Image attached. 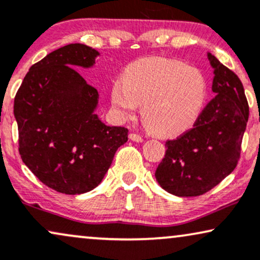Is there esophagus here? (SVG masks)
<instances>
[{
    "label": "esophagus",
    "mask_w": 260,
    "mask_h": 260,
    "mask_svg": "<svg viewBox=\"0 0 260 260\" xmlns=\"http://www.w3.org/2000/svg\"><path fill=\"white\" fill-rule=\"evenodd\" d=\"M129 139L133 140V141H138V143H141V141L144 140L143 137L139 136V134H137V133H131L129 134Z\"/></svg>",
    "instance_id": "obj_1"
}]
</instances>
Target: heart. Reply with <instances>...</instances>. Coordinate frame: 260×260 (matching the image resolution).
Segmentation results:
<instances>
[{
  "instance_id": "1",
  "label": "heart",
  "mask_w": 260,
  "mask_h": 260,
  "mask_svg": "<svg viewBox=\"0 0 260 260\" xmlns=\"http://www.w3.org/2000/svg\"><path fill=\"white\" fill-rule=\"evenodd\" d=\"M206 98L202 72L167 57H143L128 64L122 83L111 88V104L122 116L141 106L147 129L160 137H175L198 119Z\"/></svg>"
}]
</instances>
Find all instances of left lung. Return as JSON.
Returning <instances> with one entry per match:
<instances>
[{
    "label": "left lung",
    "instance_id": "8db88e82",
    "mask_svg": "<svg viewBox=\"0 0 260 260\" xmlns=\"http://www.w3.org/2000/svg\"><path fill=\"white\" fill-rule=\"evenodd\" d=\"M215 70V98L190 129L167 140L166 154L154 176L167 192L197 197L217 186L238 166L248 121V103L241 80L209 52Z\"/></svg>",
    "mask_w": 260,
    "mask_h": 260
}]
</instances>
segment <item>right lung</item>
Segmentation results:
<instances>
[{"mask_svg":"<svg viewBox=\"0 0 260 260\" xmlns=\"http://www.w3.org/2000/svg\"><path fill=\"white\" fill-rule=\"evenodd\" d=\"M100 52L80 43L50 52L29 68L14 98L19 153L49 188L81 194L100 185L128 140L93 111L98 91L74 67H91Z\"/></svg>","mask_w":260,"mask_h":260,"instance_id":"1","label":"right lung"}]
</instances>
